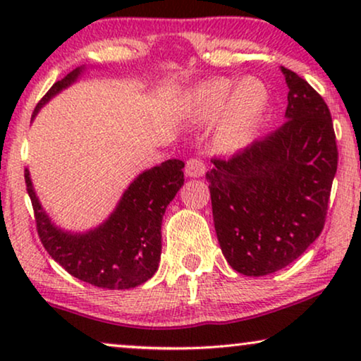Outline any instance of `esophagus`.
<instances>
[{
	"label": "esophagus",
	"instance_id": "obj_1",
	"mask_svg": "<svg viewBox=\"0 0 361 361\" xmlns=\"http://www.w3.org/2000/svg\"><path fill=\"white\" fill-rule=\"evenodd\" d=\"M205 162L199 157H190L185 164V174L189 177H202L205 174Z\"/></svg>",
	"mask_w": 361,
	"mask_h": 361
}]
</instances>
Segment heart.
<instances>
[{
  "label": "heart",
  "mask_w": 361,
  "mask_h": 361,
  "mask_svg": "<svg viewBox=\"0 0 361 361\" xmlns=\"http://www.w3.org/2000/svg\"><path fill=\"white\" fill-rule=\"evenodd\" d=\"M189 108L197 120L216 118L215 145L224 151H236L250 145L263 125L269 108V90L256 77L233 80L210 78L189 95Z\"/></svg>",
  "instance_id": "obj_1"
}]
</instances>
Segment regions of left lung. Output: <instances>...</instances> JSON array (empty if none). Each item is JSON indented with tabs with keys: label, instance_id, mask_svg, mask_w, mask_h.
<instances>
[{
	"label": "left lung",
	"instance_id": "obj_1",
	"mask_svg": "<svg viewBox=\"0 0 361 361\" xmlns=\"http://www.w3.org/2000/svg\"><path fill=\"white\" fill-rule=\"evenodd\" d=\"M286 123L207 172L221 253L245 276L286 268L324 228L338 151L327 103L281 67Z\"/></svg>",
	"mask_w": 361,
	"mask_h": 361
}]
</instances>
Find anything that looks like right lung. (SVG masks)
<instances>
[{"label": "right lung", "instance_id": "obj_1", "mask_svg": "<svg viewBox=\"0 0 361 361\" xmlns=\"http://www.w3.org/2000/svg\"><path fill=\"white\" fill-rule=\"evenodd\" d=\"M85 67H77L54 83L32 118L46 103L80 78ZM184 162L164 161L141 172L123 192L110 216L95 228L67 231L46 214L34 190L29 169L24 171L37 233L47 253L73 278L103 289H131L145 284L159 268L162 215L184 185Z\"/></svg>", "mask_w": 361, "mask_h": 361}]
</instances>
